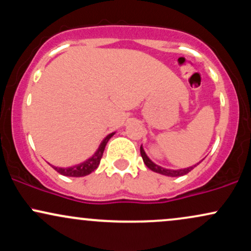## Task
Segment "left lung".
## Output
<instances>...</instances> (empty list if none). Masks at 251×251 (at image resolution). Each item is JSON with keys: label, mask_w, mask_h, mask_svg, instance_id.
Here are the masks:
<instances>
[{"label": "left lung", "mask_w": 251, "mask_h": 251, "mask_svg": "<svg viewBox=\"0 0 251 251\" xmlns=\"http://www.w3.org/2000/svg\"><path fill=\"white\" fill-rule=\"evenodd\" d=\"M140 154H142L143 160H144V163H145V165L148 166L150 170H152V171H154V172H158V174H160V175L170 176V177H178V176H184V175L189 174V172L191 171V170L194 169L195 166L198 165V164H197V165L191 166V168L183 169V170H169V169H164L159 165H155L153 162H151V160H150V158L148 157V155H146L145 151H144V149L142 148V146H140Z\"/></svg>", "instance_id": "left-lung-1"}]
</instances>
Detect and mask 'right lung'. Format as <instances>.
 I'll list each match as a JSON object with an SVG mask.
<instances>
[{"mask_svg": "<svg viewBox=\"0 0 251 251\" xmlns=\"http://www.w3.org/2000/svg\"><path fill=\"white\" fill-rule=\"evenodd\" d=\"M113 134L114 133L108 134L107 137H106L105 139L102 140V143L100 144L99 149L97 150L96 153L92 155L91 158H88L86 162L77 164V165L72 166V168H65V169H63V168H55V166H53V168L55 169V171L59 172L60 175L67 176V177H83V176L89 175L91 172H93L94 170L98 168V166H99L106 144H107V142L109 139H111V137Z\"/></svg>", "mask_w": 251, "mask_h": 251, "instance_id": "right-lung-1", "label": "right lung"}]
</instances>
